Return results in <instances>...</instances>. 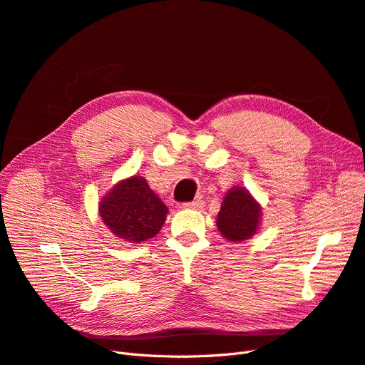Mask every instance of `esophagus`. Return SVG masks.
Listing matches in <instances>:
<instances>
[{"mask_svg":"<svg viewBox=\"0 0 365 365\" xmlns=\"http://www.w3.org/2000/svg\"><path fill=\"white\" fill-rule=\"evenodd\" d=\"M202 205H204V201L201 198H198V200H194L191 202H183L182 207L183 209H201Z\"/></svg>","mask_w":365,"mask_h":365,"instance_id":"34e87169","label":"esophagus"}]
</instances>
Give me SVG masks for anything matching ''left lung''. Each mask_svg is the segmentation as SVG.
<instances>
[{
    "label": "left lung",
    "mask_w": 365,
    "mask_h": 365,
    "mask_svg": "<svg viewBox=\"0 0 365 365\" xmlns=\"http://www.w3.org/2000/svg\"><path fill=\"white\" fill-rule=\"evenodd\" d=\"M261 220V204L246 187L232 186L228 189L216 220L217 231L224 239L234 243L247 240L259 231Z\"/></svg>",
    "instance_id": "8db88e82"
}]
</instances>
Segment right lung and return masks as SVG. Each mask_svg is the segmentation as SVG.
Here are the masks:
<instances>
[{
	"mask_svg": "<svg viewBox=\"0 0 365 365\" xmlns=\"http://www.w3.org/2000/svg\"><path fill=\"white\" fill-rule=\"evenodd\" d=\"M98 213L115 237L137 245L161 231L168 209L146 179L134 174L108 189L98 202Z\"/></svg>",
	"mask_w": 365,
	"mask_h": 365,
	"instance_id": "1",
	"label": "right lung"
}]
</instances>
